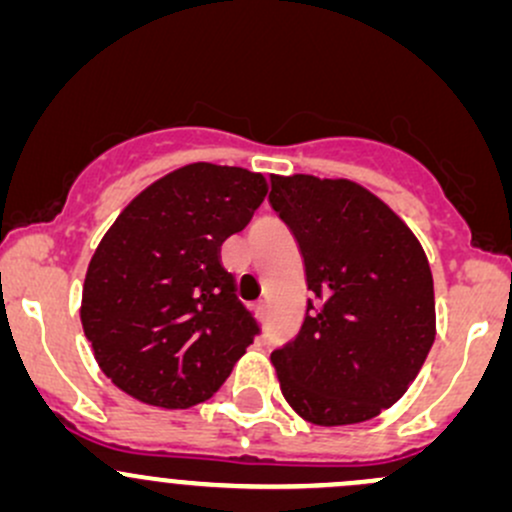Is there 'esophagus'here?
<instances>
[{
	"mask_svg": "<svg viewBox=\"0 0 512 512\" xmlns=\"http://www.w3.org/2000/svg\"><path fill=\"white\" fill-rule=\"evenodd\" d=\"M257 316H260V318H267V311H269V306H267V301L265 299H262V301H257Z\"/></svg>",
	"mask_w": 512,
	"mask_h": 512,
	"instance_id": "1",
	"label": "esophagus"
}]
</instances>
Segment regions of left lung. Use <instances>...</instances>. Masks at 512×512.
<instances>
[{
  "label": "left lung",
  "instance_id": "8db88e82",
  "mask_svg": "<svg viewBox=\"0 0 512 512\" xmlns=\"http://www.w3.org/2000/svg\"><path fill=\"white\" fill-rule=\"evenodd\" d=\"M269 204L299 243L313 299L272 352L284 398L316 425L393 406L435 342L432 272L411 228L350 179L272 174Z\"/></svg>",
  "mask_w": 512,
  "mask_h": 512
}]
</instances>
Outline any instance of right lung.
<instances>
[{
  "instance_id": "obj_1",
  "label": "right lung",
  "mask_w": 512,
  "mask_h": 512,
  "mask_svg": "<svg viewBox=\"0 0 512 512\" xmlns=\"http://www.w3.org/2000/svg\"><path fill=\"white\" fill-rule=\"evenodd\" d=\"M265 196L262 174L194 162L140 192L101 238L84 277L82 328L101 372L128 396L196 406L260 335L221 245Z\"/></svg>"
}]
</instances>
